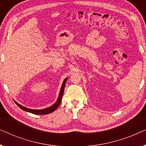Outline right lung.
<instances>
[{"mask_svg":"<svg viewBox=\"0 0 146 146\" xmlns=\"http://www.w3.org/2000/svg\"><path fill=\"white\" fill-rule=\"evenodd\" d=\"M66 80H67V78L63 82L62 85V87H61V89H60V94H59L58 98V100L56 102V103L52 105L50 107L48 108L43 109V110H32V109L27 108H25V107L19 104L16 102H15V103L17 104V105L20 108H21L22 110H25V111H29V112L35 113V114L44 115V114H48V113H50L52 112H53V111H54L56 109H57V108L59 106L60 104V102H61L64 90L65 84H66Z\"/></svg>","mask_w":146,"mask_h":146,"instance_id":"1","label":"right lung"}]
</instances>
